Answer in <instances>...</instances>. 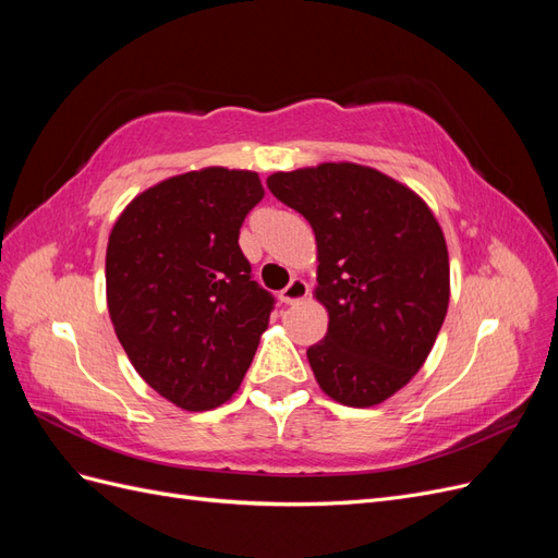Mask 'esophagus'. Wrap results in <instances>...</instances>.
<instances>
[{
	"label": "esophagus",
	"mask_w": 558,
	"mask_h": 558,
	"mask_svg": "<svg viewBox=\"0 0 558 558\" xmlns=\"http://www.w3.org/2000/svg\"><path fill=\"white\" fill-rule=\"evenodd\" d=\"M310 295V286L302 281V279H291V283L286 286V289L279 293L283 305H295V302L305 300Z\"/></svg>",
	"instance_id": "obj_1"
}]
</instances>
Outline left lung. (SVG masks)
I'll return each instance as SVG.
<instances>
[{
	"label": "left lung",
	"mask_w": 558,
	"mask_h": 558,
	"mask_svg": "<svg viewBox=\"0 0 558 558\" xmlns=\"http://www.w3.org/2000/svg\"><path fill=\"white\" fill-rule=\"evenodd\" d=\"M267 189L310 221L330 324L307 349L324 391L349 408L393 396L424 365L449 305V256L435 216L369 167L277 172Z\"/></svg>",
	"instance_id": "obj_1"
}]
</instances>
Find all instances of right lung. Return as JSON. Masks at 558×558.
Instances as JSON below:
<instances>
[{
    "mask_svg": "<svg viewBox=\"0 0 558 558\" xmlns=\"http://www.w3.org/2000/svg\"><path fill=\"white\" fill-rule=\"evenodd\" d=\"M263 195L256 172L209 167L134 197L111 230L107 300L118 342L150 388L189 412L232 398L275 310L240 248Z\"/></svg>",
    "mask_w": 558,
    "mask_h": 558,
    "instance_id": "obj_1",
    "label": "right lung"
}]
</instances>
